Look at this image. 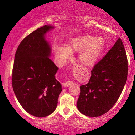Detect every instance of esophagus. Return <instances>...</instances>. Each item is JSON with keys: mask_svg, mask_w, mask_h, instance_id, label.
<instances>
[{"mask_svg": "<svg viewBox=\"0 0 135 135\" xmlns=\"http://www.w3.org/2000/svg\"><path fill=\"white\" fill-rule=\"evenodd\" d=\"M73 82L72 81H67L66 82V83H63V86H65V87H69V86H72L73 84Z\"/></svg>", "mask_w": 135, "mask_h": 135, "instance_id": "obj_1", "label": "esophagus"}]
</instances>
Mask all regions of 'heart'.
Segmentation results:
<instances>
[{
	"mask_svg": "<svg viewBox=\"0 0 135 135\" xmlns=\"http://www.w3.org/2000/svg\"><path fill=\"white\" fill-rule=\"evenodd\" d=\"M103 38L90 35H84L73 38L69 42V47H61L58 50V55L61 63L72 57V52H79V60L84 65L93 66L101 58L105 49Z\"/></svg>",
	"mask_w": 135,
	"mask_h": 135,
	"instance_id": "obj_1",
	"label": "heart"
}]
</instances>
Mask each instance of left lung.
Segmentation results:
<instances>
[{"label": "left lung", "mask_w": 135, "mask_h": 135, "mask_svg": "<svg viewBox=\"0 0 135 135\" xmlns=\"http://www.w3.org/2000/svg\"><path fill=\"white\" fill-rule=\"evenodd\" d=\"M128 69L126 51L119 38L94 65L88 83L80 86L77 102L79 112L89 117H98L110 110L123 90Z\"/></svg>", "instance_id": "1"}]
</instances>
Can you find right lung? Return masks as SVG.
Returning a JSON list of instances; mask_svg holds the SVG:
<instances>
[{"instance_id": "1", "label": "right lung", "mask_w": 135, "mask_h": 135, "mask_svg": "<svg viewBox=\"0 0 135 135\" xmlns=\"http://www.w3.org/2000/svg\"><path fill=\"white\" fill-rule=\"evenodd\" d=\"M55 28L44 25L21 42L15 56L12 75L14 93L22 107L37 117L56 108L62 86L56 79L58 68L51 60V47L46 34Z\"/></svg>"}]
</instances>
